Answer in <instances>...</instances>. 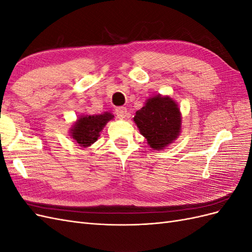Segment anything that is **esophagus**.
I'll list each match as a JSON object with an SVG mask.
<instances>
[{"label":"esophagus","mask_w":252,"mask_h":252,"mask_svg":"<svg viewBox=\"0 0 252 252\" xmlns=\"http://www.w3.org/2000/svg\"><path fill=\"white\" fill-rule=\"evenodd\" d=\"M116 114L119 119H125L127 117V109L125 107H118L116 109Z\"/></svg>","instance_id":"obj_1"}]
</instances>
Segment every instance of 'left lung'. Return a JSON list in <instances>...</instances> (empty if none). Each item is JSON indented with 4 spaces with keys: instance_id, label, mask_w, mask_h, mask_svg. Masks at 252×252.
Segmentation results:
<instances>
[{
    "instance_id": "8db88e82",
    "label": "left lung",
    "mask_w": 252,
    "mask_h": 252,
    "mask_svg": "<svg viewBox=\"0 0 252 252\" xmlns=\"http://www.w3.org/2000/svg\"><path fill=\"white\" fill-rule=\"evenodd\" d=\"M133 122L154 150L166 149L179 138L182 113L178 103L169 95L148 97L144 107L135 112Z\"/></svg>"
}]
</instances>
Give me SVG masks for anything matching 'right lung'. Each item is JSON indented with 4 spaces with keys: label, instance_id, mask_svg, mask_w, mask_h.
I'll use <instances>...</instances> for the list:
<instances>
[{
    "label": "right lung",
    "instance_id": "add662e5",
    "mask_svg": "<svg viewBox=\"0 0 252 252\" xmlns=\"http://www.w3.org/2000/svg\"><path fill=\"white\" fill-rule=\"evenodd\" d=\"M113 118V114L108 111L100 114H82L69 129L70 138L81 147L87 148L98 139L105 125Z\"/></svg>",
    "mask_w": 252,
    "mask_h": 252
}]
</instances>
